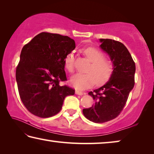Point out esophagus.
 Segmentation results:
<instances>
[{
    "label": "esophagus",
    "instance_id": "obj_1",
    "mask_svg": "<svg viewBox=\"0 0 154 154\" xmlns=\"http://www.w3.org/2000/svg\"><path fill=\"white\" fill-rule=\"evenodd\" d=\"M75 93L76 94V95H86V93H83V92H81V91H77V90H75Z\"/></svg>",
    "mask_w": 154,
    "mask_h": 154
}]
</instances>
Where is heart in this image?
Returning a JSON list of instances; mask_svg holds the SVG:
<instances>
[{
  "label": "heart",
  "instance_id": "b5f03b06",
  "mask_svg": "<svg viewBox=\"0 0 154 154\" xmlns=\"http://www.w3.org/2000/svg\"><path fill=\"white\" fill-rule=\"evenodd\" d=\"M83 53L91 62L87 69L88 73H78L70 79V84L80 90L87 89L94 85H102L111 77L113 72V64L110 61L104 59L103 53L95 47H87L83 49ZM74 55L71 52L67 54L64 60L65 67L69 72L74 69Z\"/></svg>",
  "mask_w": 154,
  "mask_h": 154
}]
</instances>
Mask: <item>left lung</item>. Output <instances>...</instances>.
<instances>
[{
  "label": "left lung",
  "instance_id": "1",
  "mask_svg": "<svg viewBox=\"0 0 154 154\" xmlns=\"http://www.w3.org/2000/svg\"><path fill=\"white\" fill-rule=\"evenodd\" d=\"M100 48L109 55L113 64L109 80L101 87L88 93L95 104L83 109L85 116L95 123H103L116 118L122 112L134 85L135 63L122 42L99 39Z\"/></svg>",
  "mask_w": 154,
  "mask_h": 154
}]
</instances>
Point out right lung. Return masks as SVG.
Listing matches in <instances>:
<instances>
[{
  "mask_svg": "<svg viewBox=\"0 0 154 154\" xmlns=\"http://www.w3.org/2000/svg\"><path fill=\"white\" fill-rule=\"evenodd\" d=\"M75 47L67 36L42 32L23 47L16 68V81L21 100L36 116L49 118L60 112L65 98L75 91L66 81L64 60Z\"/></svg>",
  "mask_w": 154,
  "mask_h": 154,
  "instance_id": "1",
  "label": "right lung"
}]
</instances>
